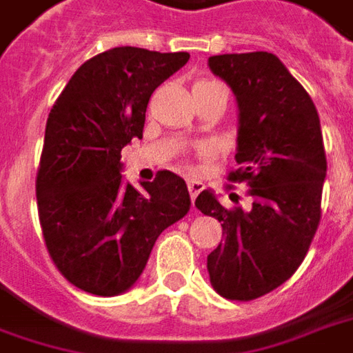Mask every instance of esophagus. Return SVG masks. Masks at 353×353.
<instances>
[{
	"label": "esophagus",
	"instance_id": "obj_1",
	"mask_svg": "<svg viewBox=\"0 0 353 353\" xmlns=\"http://www.w3.org/2000/svg\"><path fill=\"white\" fill-rule=\"evenodd\" d=\"M187 189H189V194H191V199H196V194L201 193L202 189H204V185L201 181H196V179H189L187 181Z\"/></svg>",
	"mask_w": 353,
	"mask_h": 353
}]
</instances>
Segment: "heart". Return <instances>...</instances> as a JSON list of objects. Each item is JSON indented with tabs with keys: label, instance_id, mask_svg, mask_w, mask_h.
I'll return each mask as SVG.
<instances>
[{
	"label": "heart",
	"instance_id": "heart-1",
	"mask_svg": "<svg viewBox=\"0 0 353 353\" xmlns=\"http://www.w3.org/2000/svg\"><path fill=\"white\" fill-rule=\"evenodd\" d=\"M208 83H214V82H206V80H204V82H196L194 83V88H196V85H208Z\"/></svg>",
	"mask_w": 353,
	"mask_h": 353
}]
</instances>
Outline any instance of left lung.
I'll return each mask as SVG.
<instances>
[{"label": "left lung", "instance_id": "8db88e82", "mask_svg": "<svg viewBox=\"0 0 353 353\" xmlns=\"http://www.w3.org/2000/svg\"><path fill=\"white\" fill-rule=\"evenodd\" d=\"M208 66L235 93L236 164L229 181H246L252 206L225 208L212 191L194 206L221 221L225 239L208 254L212 287L248 302L298 270L321 219L327 159L314 101L268 51L214 55Z\"/></svg>", "mask_w": 353, "mask_h": 353}]
</instances>
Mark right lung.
Listing matches in <instances>:
<instances>
[{
	"label": "right lung",
	"instance_id": "1",
	"mask_svg": "<svg viewBox=\"0 0 353 353\" xmlns=\"http://www.w3.org/2000/svg\"><path fill=\"white\" fill-rule=\"evenodd\" d=\"M189 53L114 48L85 61L51 108L36 177L39 225L57 270L97 296L135 285L159 235L189 212L187 185L162 170L122 181V149L143 137L152 91Z\"/></svg>",
	"mask_w": 353,
	"mask_h": 353
}]
</instances>
